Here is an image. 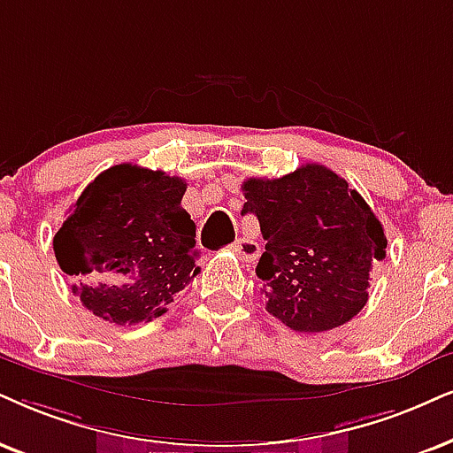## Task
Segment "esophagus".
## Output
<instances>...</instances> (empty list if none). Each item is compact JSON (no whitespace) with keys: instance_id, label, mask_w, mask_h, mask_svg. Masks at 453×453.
<instances>
[{"instance_id":"esophagus-1","label":"esophagus","mask_w":453,"mask_h":453,"mask_svg":"<svg viewBox=\"0 0 453 453\" xmlns=\"http://www.w3.org/2000/svg\"><path fill=\"white\" fill-rule=\"evenodd\" d=\"M232 250L240 257V259L249 261V263L255 261L257 257H259V244H257L255 240H250L246 236L236 238V242L232 244Z\"/></svg>"}]
</instances>
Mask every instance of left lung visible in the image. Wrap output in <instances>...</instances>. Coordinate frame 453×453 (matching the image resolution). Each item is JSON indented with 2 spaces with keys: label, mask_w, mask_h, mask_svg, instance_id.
Segmentation results:
<instances>
[{
  "label": "left lung",
  "mask_w": 453,
  "mask_h": 453,
  "mask_svg": "<svg viewBox=\"0 0 453 453\" xmlns=\"http://www.w3.org/2000/svg\"><path fill=\"white\" fill-rule=\"evenodd\" d=\"M242 213L259 219L257 276L265 309L296 332L347 324L368 303L370 272L387 257L382 223L357 190L324 165L242 184Z\"/></svg>",
  "instance_id": "obj_1"
}]
</instances>
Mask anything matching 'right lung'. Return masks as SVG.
Masks as SVG:
<instances>
[{
	"mask_svg": "<svg viewBox=\"0 0 453 453\" xmlns=\"http://www.w3.org/2000/svg\"><path fill=\"white\" fill-rule=\"evenodd\" d=\"M186 181L123 163L102 171L54 236L60 269L94 316L152 322L200 272Z\"/></svg>",
	"mask_w": 453,
	"mask_h": 453,
	"instance_id": "add662e5",
	"label": "right lung"
}]
</instances>
